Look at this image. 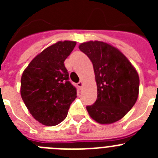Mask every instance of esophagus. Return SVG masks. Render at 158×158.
Returning a JSON list of instances; mask_svg holds the SVG:
<instances>
[{
  "mask_svg": "<svg viewBox=\"0 0 158 158\" xmlns=\"http://www.w3.org/2000/svg\"><path fill=\"white\" fill-rule=\"evenodd\" d=\"M77 86H78V88H79V89H81L82 87H83V82H82V81H79V82H78V83H77Z\"/></svg>",
  "mask_w": 158,
  "mask_h": 158,
  "instance_id": "34e87169",
  "label": "esophagus"
}]
</instances>
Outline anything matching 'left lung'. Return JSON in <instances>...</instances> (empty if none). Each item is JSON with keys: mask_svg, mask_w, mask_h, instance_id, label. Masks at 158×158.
<instances>
[{"mask_svg": "<svg viewBox=\"0 0 158 158\" xmlns=\"http://www.w3.org/2000/svg\"><path fill=\"white\" fill-rule=\"evenodd\" d=\"M80 51L93 62L97 99L87 106L89 115L99 123L119 120L132 108L139 96V77L135 67L118 49L100 41L81 43Z\"/></svg>", "mask_w": 158, "mask_h": 158, "instance_id": "obj_1", "label": "left lung"}]
</instances>
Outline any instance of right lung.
Returning a JSON list of instances; mask_svg holds the SVG:
<instances>
[{"label": "right lung", "mask_w": 158, "mask_h": 158, "mask_svg": "<svg viewBox=\"0 0 158 158\" xmlns=\"http://www.w3.org/2000/svg\"><path fill=\"white\" fill-rule=\"evenodd\" d=\"M76 42L59 41L39 54L21 77L20 94L31 115L45 126L65 119L77 89L69 81L64 62Z\"/></svg>", "instance_id": "add662e5"}]
</instances>
